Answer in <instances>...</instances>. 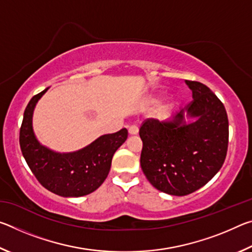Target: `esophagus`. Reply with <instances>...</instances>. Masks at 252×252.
Segmentation results:
<instances>
[{
	"instance_id": "34e87169",
	"label": "esophagus",
	"mask_w": 252,
	"mask_h": 252,
	"mask_svg": "<svg viewBox=\"0 0 252 252\" xmlns=\"http://www.w3.org/2000/svg\"><path fill=\"white\" fill-rule=\"evenodd\" d=\"M138 132H139V127L136 126L135 125H132L130 127H129V133L130 134H138Z\"/></svg>"
}]
</instances>
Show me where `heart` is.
<instances>
[{
  "label": "heart",
  "mask_w": 252,
  "mask_h": 252,
  "mask_svg": "<svg viewBox=\"0 0 252 252\" xmlns=\"http://www.w3.org/2000/svg\"><path fill=\"white\" fill-rule=\"evenodd\" d=\"M158 102H159V99H158V97H151V99L149 100V103H150V104H153V105L157 104ZM163 110H164V109H162V111H163Z\"/></svg>",
  "instance_id": "obj_1"
}]
</instances>
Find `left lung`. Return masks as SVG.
Instances as JSON below:
<instances>
[{"label": "left lung", "mask_w": 252, "mask_h": 252, "mask_svg": "<svg viewBox=\"0 0 252 252\" xmlns=\"http://www.w3.org/2000/svg\"><path fill=\"white\" fill-rule=\"evenodd\" d=\"M192 101L186 111L197 118L185 123L183 112L172 121L147 119L140 126L142 171L162 192L187 195L200 189L222 167L229 142V122L222 102L207 85L186 80Z\"/></svg>", "instance_id": "obj_1"}]
</instances>
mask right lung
I'll use <instances>...</instances> for the list:
<instances>
[{"instance_id": "obj_1", "label": "right lung", "mask_w": 252, "mask_h": 252, "mask_svg": "<svg viewBox=\"0 0 252 252\" xmlns=\"http://www.w3.org/2000/svg\"><path fill=\"white\" fill-rule=\"evenodd\" d=\"M45 89L30 100L20 129V147L34 177L45 189L61 197H82L96 190L108 177L114 152L126 141L127 130L96 139L73 153H55L41 146L32 129V114Z\"/></svg>"}]
</instances>
